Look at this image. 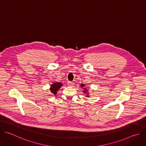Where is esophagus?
Segmentation results:
<instances>
[{
    "label": "esophagus",
    "instance_id": "34e87169",
    "mask_svg": "<svg viewBox=\"0 0 146 146\" xmlns=\"http://www.w3.org/2000/svg\"><path fill=\"white\" fill-rule=\"evenodd\" d=\"M67 84H68V86L70 87H72L74 86V83L71 82H68Z\"/></svg>",
    "mask_w": 146,
    "mask_h": 146
}]
</instances>
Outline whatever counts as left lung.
<instances>
[{
	"label": "left lung",
	"instance_id": "left-lung-1",
	"mask_svg": "<svg viewBox=\"0 0 146 146\" xmlns=\"http://www.w3.org/2000/svg\"><path fill=\"white\" fill-rule=\"evenodd\" d=\"M80 87H81V88H83V90H84L83 91V92L84 94H87L86 96L89 97L90 95L88 94V92H87V91H88V90H87V89L86 88V87H85V84L82 83V84H80Z\"/></svg>",
	"mask_w": 146,
	"mask_h": 146
}]
</instances>
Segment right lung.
I'll use <instances>...</instances> for the list:
<instances>
[{"label": "right lung", "mask_w": 146, "mask_h": 146, "mask_svg": "<svg viewBox=\"0 0 146 146\" xmlns=\"http://www.w3.org/2000/svg\"><path fill=\"white\" fill-rule=\"evenodd\" d=\"M63 86L62 83L60 82H54L51 85L50 87V91L51 92L54 94L56 95L57 94L58 91L59 90L60 88Z\"/></svg>", "instance_id": "1"}]
</instances>
